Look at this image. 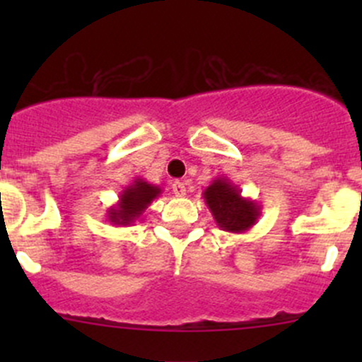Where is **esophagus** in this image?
Returning <instances> with one entry per match:
<instances>
[{"mask_svg": "<svg viewBox=\"0 0 362 362\" xmlns=\"http://www.w3.org/2000/svg\"><path fill=\"white\" fill-rule=\"evenodd\" d=\"M171 189H173L175 196H185V191H187V189H185V182L182 180H175L173 184H171Z\"/></svg>", "mask_w": 362, "mask_h": 362, "instance_id": "1", "label": "esophagus"}]
</instances>
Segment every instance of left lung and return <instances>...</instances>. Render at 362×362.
Here are the masks:
<instances>
[{
	"mask_svg": "<svg viewBox=\"0 0 362 362\" xmlns=\"http://www.w3.org/2000/svg\"><path fill=\"white\" fill-rule=\"evenodd\" d=\"M203 199L222 231H249L261 215V206L257 202L243 198L238 185L233 184L228 177H217L211 180V184L203 191Z\"/></svg>",
	"mask_w": 362,
	"mask_h": 362,
	"instance_id": "1",
	"label": "left lung"
}]
</instances>
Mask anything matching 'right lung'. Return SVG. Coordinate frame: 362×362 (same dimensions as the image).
<instances>
[{
	"label": "right lung",
	"instance_id": "right-lung-1",
	"mask_svg": "<svg viewBox=\"0 0 362 362\" xmlns=\"http://www.w3.org/2000/svg\"><path fill=\"white\" fill-rule=\"evenodd\" d=\"M159 185L148 184L144 178H134L119 192V202L107 210L108 222L113 226H131L144 215L160 194Z\"/></svg>",
	"mask_w": 362,
	"mask_h": 362
}]
</instances>
